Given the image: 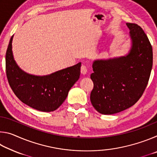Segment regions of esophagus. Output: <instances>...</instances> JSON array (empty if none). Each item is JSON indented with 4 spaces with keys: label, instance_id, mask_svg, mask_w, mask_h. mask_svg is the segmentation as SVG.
I'll list each match as a JSON object with an SVG mask.
<instances>
[{
    "label": "esophagus",
    "instance_id": "34e87169",
    "mask_svg": "<svg viewBox=\"0 0 157 157\" xmlns=\"http://www.w3.org/2000/svg\"><path fill=\"white\" fill-rule=\"evenodd\" d=\"M87 72V68L86 66L85 65H82L81 66V73L83 74V75H85Z\"/></svg>",
    "mask_w": 157,
    "mask_h": 157
}]
</instances>
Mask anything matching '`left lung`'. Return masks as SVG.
<instances>
[{"instance_id":"8db88e82","label":"left lung","mask_w":157,"mask_h":157,"mask_svg":"<svg viewBox=\"0 0 157 157\" xmlns=\"http://www.w3.org/2000/svg\"><path fill=\"white\" fill-rule=\"evenodd\" d=\"M132 48L126 56L95 60L91 79V104L98 112L109 115L134 105L144 92L153 63L152 47L143 29L127 23Z\"/></svg>"}]
</instances>
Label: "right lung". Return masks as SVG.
Instances as JSON below:
<instances>
[{
  "label": "right lung",
  "mask_w": 157,
  "mask_h": 157,
  "mask_svg": "<svg viewBox=\"0 0 157 157\" xmlns=\"http://www.w3.org/2000/svg\"><path fill=\"white\" fill-rule=\"evenodd\" d=\"M13 36L5 55V68L9 84L21 102L36 110L49 112L62 105L69 90L78 80L81 63L48 75L36 76L21 70L14 59Z\"/></svg>",
  "instance_id": "right-lung-1"
}]
</instances>
